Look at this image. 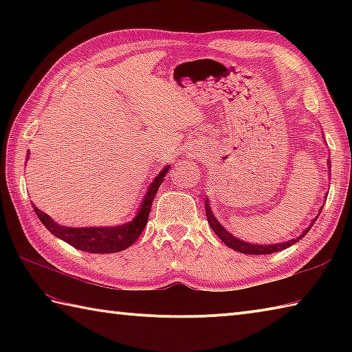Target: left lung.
Returning a JSON list of instances; mask_svg holds the SVG:
<instances>
[{
    "mask_svg": "<svg viewBox=\"0 0 352 352\" xmlns=\"http://www.w3.org/2000/svg\"><path fill=\"white\" fill-rule=\"evenodd\" d=\"M330 163H331V162L328 160V168L331 169ZM322 207H324V206H322ZM322 207H320V210H322ZM320 210H319V213H320ZM319 213H318L316 218L311 221L310 226H309L307 228H305L300 236L295 237V239H292V241L281 242V243H267V245L265 243V245H261V243H251V242L242 241V239H239V237L231 234L230 231H228L226 227H223L218 219H216V216L213 214L212 208H210V203H208V199H206V214H207V221H208V223H210V227H212V230L214 231V234L218 236V237L221 239V241L228 246V248L234 250V251H239V252H242V254H251V256H260V254H272V252H276V251H283V250L289 248V246L295 245L296 242H300L301 239L309 233L310 228L313 227V223L316 222V219L319 218Z\"/></svg>",
    "mask_w": 352,
    "mask_h": 352,
    "instance_id": "obj_1",
    "label": "left lung"
}]
</instances>
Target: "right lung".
<instances>
[{
	"label": "right lung",
	"instance_id": "add662e5",
	"mask_svg": "<svg viewBox=\"0 0 352 352\" xmlns=\"http://www.w3.org/2000/svg\"><path fill=\"white\" fill-rule=\"evenodd\" d=\"M27 160H28V153H27ZM170 169V164L164 166L157 177L153 180V183L148 186L144 198H142V203L136 216L126 223H121V226H111V227H66L57 223L54 219L39 210L34 204L33 208L37 214V218L41 219L45 227L48 228L51 234L56 237L62 239L66 243H69L74 248L85 252H92V254H113L124 251L131 246L134 242L138 241V237L144 231L149 210H151L153 201L157 190H159L160 184L164 180V175L168 174Z\"/></svg>",
	"mask_w": 352,
	"mask_h": 352
}]
</instances>
